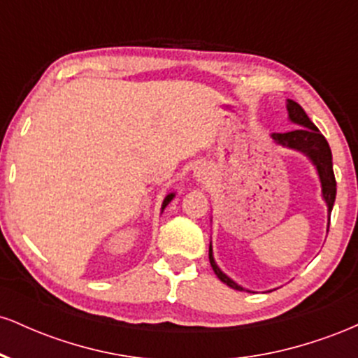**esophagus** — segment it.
Segmentation results:
<instances>
[{"label": "esophagus", "mask_w": 358, "mask_h": 358, "mask_svg": "<svg viewBox=\"0 0 358 358\" xmlns=\"http://www.w3.org/2000/svg\"><path fill=\"white\" fill-rule=\"evenodd\" d=\"M195 175L199 176V180H207L208 178V170L207 168H203V166H200V168H196V171H195Z\"/></svg>", "instance_id": "obj_1"}]
</instances>
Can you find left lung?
<instances>
[{
    "instance_id": "1",
    "label": "left lung",
    "mask_w": 358,
    "mask_h": 358,
    "mask_svg": "<svg viewBox=\"0 0 358 358\" xmlns=\"http://www.w3.org/2000/svg\"><path fill=\"white\" fill-rule=\"evenodd\" d=\"M286 109H287V119L298 127L296 129L289 131V133H273L271 134V139H273L276 145L286 148V150L298 151V153L305 155L306 158L310 159L311 165H313L316 175H318L320 187H322V199L323 202L327 203V212H328L327 232H328V227H330V213L334 210V203L336 196V182L334 175V162H331V150L330 146H328L327 139H324L323 134L320 133L318 127L311 122V119L306 116V113L303 110V108L298 104V102L287 99ZM208 259H210V266L213 273L217 274V278H219L222 282L231 286L232 289L248 291V293H250V289L241 286L239 282H236L232 278H229L227 274L219 268V264L215 262V257H213L212 241H210V245H208Z\"/></svg>"
}]
</instances>
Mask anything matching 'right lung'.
<instances>
[{
  "instance_id": "1",
  "label": "right lung",
  "mask_w": 358,
  "mask_h": 358,
  "mask_svg": "<svg viewBox=\"0 0 358 358\" xmlns=\"http://www.w3.org/2000/svg\"><path fill=\"white\" fill-rule=\"evenodd\" d=\"M175 195H176V193L171 192V193H168V195L165 196V200H163V203H162V213H163V210H165V208L168 207V203H170L171 200L175 199Z\"/></svg>"
}]
</instances>
